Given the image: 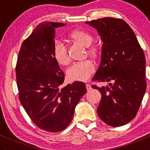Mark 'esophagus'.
Masks as SVG:
<instances>
[{
    "label": "esophagus",
    "mask_w": 150,
    "mask_h": 150,
    "mask_svg": "<svg viewBox=\"0 0 150 150\" xmlns=\"http://www.w3.org/2000/svg\"><path fill=\"white\" fill-rule=\"evenodd\" d=\"M86 88L88 91H91V90L92 89V87H91V85H89V84H86Z\"/></svg>",
    "instance_id": "1"
}]
</instances>
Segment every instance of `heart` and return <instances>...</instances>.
Returning <instances> with one entry per match:
<instances>
[{
    "label": "heart",
    "mask_w": 150,
    "mask_h": 150,
    "mask_svg": "<svg viewBox=\"0 0 150 150\" xmlns=\"http://www.w3.org/2000/svg\"><path fill=\"white\" fill-rule=\"evenodd\" d=\"M70 38L76 42H79L85 46L88 47V53L92 56L97 55V48L91 46L93 38L91 34L84 30H74L69 35ZM53 55L55 60L61 65H67L70 63V57L63 42L56 40L53 47ZM95 71V65L91 60H85L74 63L67 70V75L72 80L85 81L91 76Z\"/></svg>",
    "instance_id": "heart-1"
}]
</instances>
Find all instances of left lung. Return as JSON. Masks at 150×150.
I'll use <instances>...</instances> for the list:
<instances>
[{
    "mask_svg": "<svg viewBox=\"0 0 150 150\" xmlns=\"http://www.w3.org/2000/svg\"><path fill=\"white\" fill-rule=\"evenodd\" d=\"M96 29L103 42L101 62L92 85L102 94L97 113L107 125L120 127L135 118L146 89V60L134 31L123 20L104 18L85 22Z\"/></svg>",
    "mask_w": 150,
    "mask_h": 150,
    "instance_id": "left-lung-1",
    "label": "left lung"
}]
</instances>
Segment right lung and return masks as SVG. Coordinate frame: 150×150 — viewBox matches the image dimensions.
<instances>
[{"instance_id": "obj_1", "label": "right lung", "mask_w": 150, "mask_h": 150, "mask_svg": "<svg viewBox=\"0 0 150 150\" xmlns=\"http://www.w3.org/2000/svg\"><path fill=\"white\" fill-rule=\"evenodd\" d=\"M66 23L43 22L23 42L16 65L21 105L32 122L43 130L59 132L68 126L74 110L86 93L76 81L61 88L65 74L53 55L55 28Z\"/></svg>"}]
</instances>
